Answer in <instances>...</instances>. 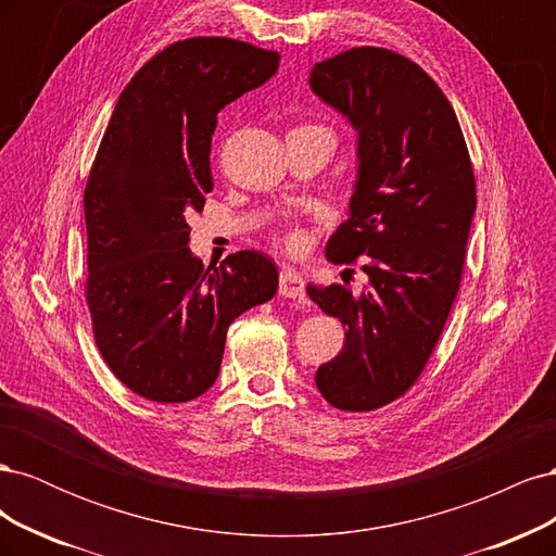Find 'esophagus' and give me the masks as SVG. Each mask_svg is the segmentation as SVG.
Returning <instances> with one entry per match:
<instances>
[{"label": "esophagus", "mask_w": 556, "mask_h": 556, "mask_svg": "<svg viewBox=\"0 0 556 556\" xmlns=\"http://www.w3.org/2000/svg\"><path fill=\"white\" fill-rule=\"evenodd\" d=\"M278 292L288 299H304L306 288H304V278H301L294 268H282L280 271V285Z\"/></svg>", "instance_id": "1"}]
</instances>
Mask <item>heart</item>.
<instances>
[{
	"label": "heart",
	"mask_w": 556,
	"mask_h": 556,
	"mask_svg": "<svg viewBox=\"0 0 556 556\" xmlns=\"http://www.w3.org/2000/svg\"><path fill=\"white\" fill-rule=\"evenodd\" d=\"M278 243L282 245L285 252H290V255H301V252H306L308 248V233L304 227L288 225L278 231Z\"/></svg>",
	"instance_id": "heart-1"
}]
</instances>
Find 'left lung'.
Listing matches in <instances>:
<instances>
[{"label":"left lung","mask_w":556,"mask_h":556,"mask_svg":"<svg viewBox=\"0 0 556 556\" xmlns=\"http://www.w3.org/2000/svg\"><path fill=\"white\" fill-rule=\"evenodd\" d=\"M313 92L357 129L350 217L331 233L336 264L362 260L368 288L308 296L345 327L343 350L315 374L333 408L376 410L406 394L457 299L476 176L457 115L435 80L394 50L350 48L311 72Z\"/></svg>","instance_id":"8db88e82"}]
</instances>
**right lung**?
I'll return each mask as SVG.
<instances>
[{
	"label": "right lung",
	"instance_id": "1",
	"mask_svg": "<svg viewBox=\"0 0 556 556\" xmlns=\"http://www.w3.org/2000/svg\"><path fill=\"white\" fill-rule=\"evenodd\" d=\"M280 55L227 37L176 41L117 99L86 185V299L115 378L157 403L211 390L229 325L278 290L276 264L241 250L204 266L188 217L213 190L220 113L278 72Z\"/></svg>",
	"mask_w": 556,
	"mask_h": 556
}]
</instances>
